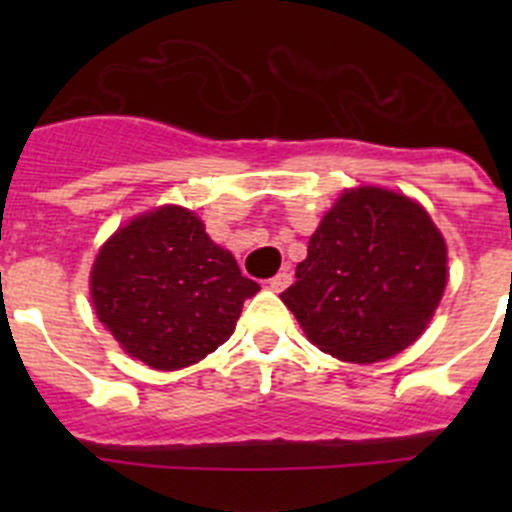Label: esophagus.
Returning a JSON list of instances; mask_svg holds the SVG:
<instances>
[{"mask_svg": "<svg viewBox=\"0 0 512 512\" xmlns=\"http://www.w3.org/2000/svg\"><path fill=\"white\" fill-rule=\"evenodd\" d=\"M289 282H292V272L282 270V272H277V275L272 277V280L267 282V285H270L272 292H282V289L289 287Z\"/></svg>", "mask_w": 512, "mask_h": 512, "instance_id": "1", "label": "esophagus"}]
</instances>
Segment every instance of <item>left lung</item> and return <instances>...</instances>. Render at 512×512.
<instances>
[{"label": "left lung", "instance_id": "8db88e82", "mask_svg": "<svg viewBox=\"0 0 512 512\" xmlns=\"http://www.w3.org/2000/svg\"><path fill=\"white\" fill-rule=\"evenodd\" d=\"M446 240L416 200L361 185L327 210L280 294L307 339L354 364L416 342L446 289Z\"/></svg>", "mask_w": 512, "mask_h": 512}]
</instances>
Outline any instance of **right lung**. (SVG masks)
Here are the masks:
<instances>
[{"label": "right lung", "instance_id": "add662e5", "mask_svg": "<svg viewBox=\"0 0 512 512\" xmlns=\"http://www.w3.org/2000/svg\"><path fill=\"white\" fill-rule=\"evenodd\" d=\"M260 285L242 277L232 252L203 220L163 205L118 227L91 270L96 317L123 352L160 371L198 364L235 332Z\"/></svg>", "mask_w": 512, "mask_h": 512}]
</instances>
